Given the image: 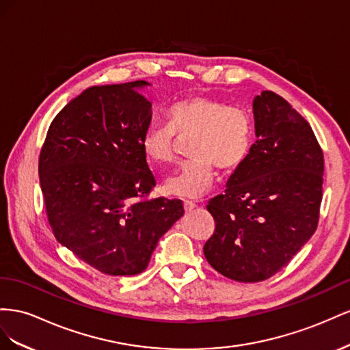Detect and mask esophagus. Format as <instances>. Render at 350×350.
<instances>
[{
  "mask_svg": "<svg viewBox=\"0 0 350 350\" xmlns=\"http://www.w3.org/2000/svg\"><path fill=\"white\" fill-rule=\"evenodd\" d=\"M183 206H185V211H186V213H191L192 209L196 206V204L192 202V201H185V202H183Z\"/></svg>",
  "mask_w": 350,
  "mask_h": 350,
  "instance_id": "obj_1",
  "label": "esophagus"
}]
</instances>
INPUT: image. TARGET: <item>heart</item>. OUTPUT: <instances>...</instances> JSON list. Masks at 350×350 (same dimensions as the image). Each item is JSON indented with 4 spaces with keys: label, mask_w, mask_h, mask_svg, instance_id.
Returning <instances> with one entry per match:
<instances>
[{
    "label": "heart",
    "mask_w": 350,
    "mask_h": 350,
    "mask_svg": "<svg viewBox=\"0 0 350 350\" xmlns=\"http://www.w3.org/2000/svg\"><path fill=\"white\" fill-rule=\"evenodd\" d=\"M168 126L151 124L144 132L141 148L155 165L174 161L176 135L191 136V158L170 176L164 189L170 195L199 198L214 180V167L223 172L242 165L252 148V120L243 109L211 96H191L170 107Z\"/></svg>",
    "instance_id": "heart-1"
}]
</instances>
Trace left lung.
<instances>
[{
	"label": "left lung",
	"instance_id": "8db88e82",
	"mask_svg": "<svg viewBox=\"0 0 350 350\" xmlns=\"http://www.w3.org/2000/svg\"><path fill=\"white\" fill-rule=\"evenodd\" d=\"M255 144L206 209L215 232L206 261L236 282L255 283L286 267L314 234L324 158L311 126L284 98L262 91L252 103Z\"/></svg>",
	"mask_w": 350,
	"mask_h": 350
}]
</instances>
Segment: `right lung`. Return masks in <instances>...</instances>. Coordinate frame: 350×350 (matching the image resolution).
I'll use <instances>...</instances> for the list:
<instances>
[{"mask_svg": "<svg viewBox=\"0 0 350 350\" xmlns=\"http://www.w3.org/2000/svg\"><path fill=\"white\" fill-rule=\"evenodd\" d=\"M145 81L91 86L53 120L39 182L57 241L109 275L148 267L158 241L185 214L180 199L137 201L155 178L141 141L151 124Z\"/></svg>", "mask_w": 350, "mask_h": 350, "instance_id": "1", "label": "right lung"}]
</instances>
